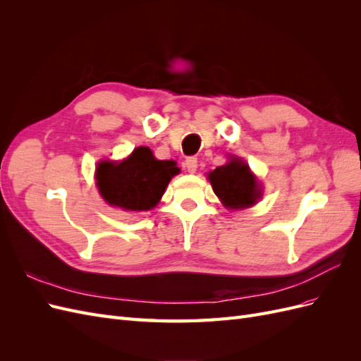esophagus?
<instances>
[{
	"mask_svg": "<svg viewBox=\"0 0 361 361\" xmlns=\"http://www.w3.org/2000/svg\"><path fill=\"white\" fill-rule=\"evenodd\" d=\"M183 166L190 173H195V170H197V158H194V157L187 158L183 162Z\"/></svg>",
	"mask_w": 361,
	"mask_h": 361,
	"instance_id": "obj_1",
	"label": "esophagus"
}]
</instances>
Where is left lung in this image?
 I'll return each mask as SVG.
<instances>
[{
	"label": "left lung",
	"mask_w": 361,
	"mask_h": 361,
	"mask_svg": "<svg viewBox=\"0 0 361 361\" xmlns=\"http://www.w3.org/2000/svg\"><path fill=\"white\" fill-rule=\"evenodd\" d=\"M207 179L227 209H245L262 197L257 178L241 158L232 157L224 166L207 174Z\"/></svg>",
	"instance_id": "obj_1"
}]
</instances>
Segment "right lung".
Masks as SVG:
<instances>
[{"instance_id":"obj_1","label":"right lung","mask_w":361,"mask_h":361,"mask_svg":"<svg viewBox=\"0 0 361 361\" xmlns=\"http://www.w3.org/2000/svg\"><path fill=\"white\" fill-rule=\"evenodd\" d=\"M178 173L176 162L159 161L149 147L141 146L123 161L97 164L96 185L108 204L125 211H150Z\"/></svg>"}]
</instances>
